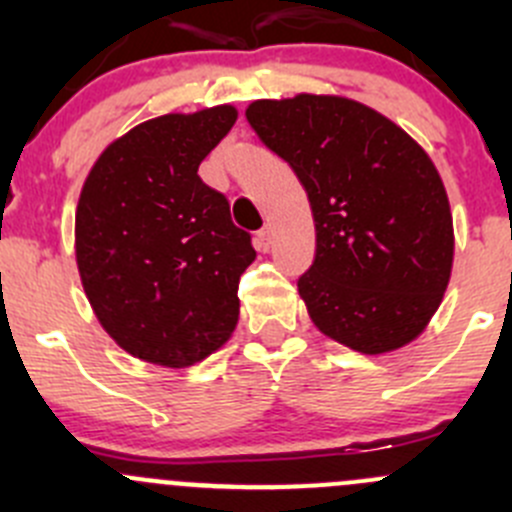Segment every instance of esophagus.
Returning <instances> with one entry per match:
<instances>
[{"label":"esophagus","instance_id":"34e87169","mask_svg":"<svg viewBox=\"0 0 512 512\" xmlns=\"http://www.w3.org/2000/svg\"><path fill=\"white\" fill-rule=\"evenodd\" d=\"M270 240H272V230H270V225H265L260 232H257V237H255L257 250H262V252L270 250Z\"/></svg>","mask_w":512,"mask_h":512}]
</instances>
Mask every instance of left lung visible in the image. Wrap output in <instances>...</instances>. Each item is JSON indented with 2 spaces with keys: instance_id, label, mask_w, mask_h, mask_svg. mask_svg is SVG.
<instances>
[{
  "instance_id": "obj_1",
  "label": "left lung",
  "mask_w": 512,
  "mask_h": 512,
  "mask_svg": "<svg viewBox=\"0 0 512 512\" xmlns=\"http://www.w3.org/2000/svg\"><path fill=\"white\" fill-rule=\"evenodd\" d=\"M245 116L307 190L317 255L297 289L314 327L361 354L414 342L453 267L451 205L428 153L344 96L262 98Z\"/></svg>"
}]
</instances>
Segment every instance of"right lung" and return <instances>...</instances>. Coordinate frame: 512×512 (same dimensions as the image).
<instances>
[{"mask_svg": "<svg viewBox=\"0 0 512 512\" xmlns=\"http://www.w3.org/2000/svg\"><path fill=\"white\" fill-rule=\"evenodd\" d=\"M235 106L165 113L108 143L76 205V265L108 337L148 364L185 369L218 352L255 260L227 198L200 180Z\"/></svg>", "mask_w": 512, "mask_h": 512, "instance_id": "obj_1", "label": "right lung"}]
</instances>
